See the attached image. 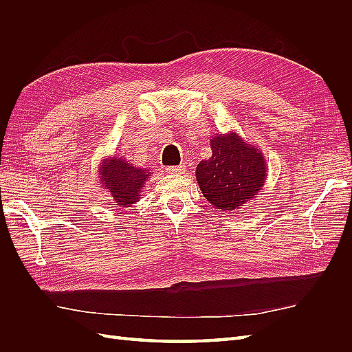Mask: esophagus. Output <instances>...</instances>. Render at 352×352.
Instances as JSON below:
<instances>
[{
    "instance_id": "esophagus-1",
    "label": "esophagus",
    "mask_w": 352,
    "mask_h": 352,
    "mask_svg": "<svg viewBox=\"0 0 352 352\" xmlns=\"http://www.w3.org/2000/svg\"><path fill=\"white\" fill-rule=\"evenodd\" d=\"M170 175H184L186 172V166H172V167H167L166 168Z\"/></svg>"
}]
</instances>
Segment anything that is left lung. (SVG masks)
I'll return each instance as SVG.
<instances>
[{
  "label": "left lung",
  "instance_id": "8db88e82",
  "mask_svg": "<svg viewBox=\"0 0 352 352\" xmlns=\"http://www.w3.org/2000/svg\"><path fill=\"white\" fill-rule=\"evenodd\" d=\"M210 145L212 155L195 170L198 186L212 207L235 212L261 192L269 167L261 150L235 131L214 135Z\"/></svg>",
  "mask_w": 352,
  "mask_h": 352
}]
</instances>
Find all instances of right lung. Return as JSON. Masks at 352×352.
<instances>
[{"instance_id": "1", "label": "right lung", "mask_w": 352, "mask_h": 352, "mask_svg": "<svg viewBox=\"0 0 352 352\" xmlns=\"http://www.w3.org/2000/svg\"><path fill=\"white\" fill-rule=\"evenodd\" d=\"M153 176L150 168L136 167L123 157H102L98 164V180L102 189L116 202L114 206L131 207L141 199L146 180Z\"/></svg>"}]
</instances>
